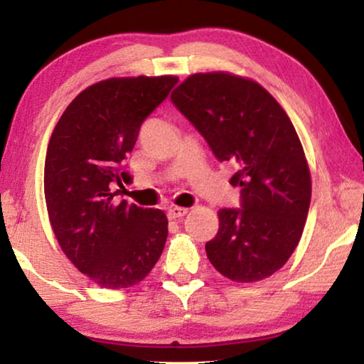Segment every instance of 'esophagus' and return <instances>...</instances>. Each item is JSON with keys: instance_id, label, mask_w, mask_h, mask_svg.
I'll return each instance as SVG.
<instances>
[{"instance_id": "34e87169", "label": "esophagus", "mask_w": 364, "mask_h": 364, "mask_svg": "<svg viewBox=\"0 0 364 364\" xmlns=\"http://www.w3.org/2000/svg\"><path fill=\"white\" fill-rule=\"evenodd\" d=\"M187 208L183 207H172L171 210H168V218L171 220H177V218H182L183 215H187Z\"/></svg>"}]
</instances>
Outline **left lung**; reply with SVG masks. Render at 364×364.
<instances>
[{"mask_svg":"<svg viewBox=\"0 0 364 364\" xmlns=\"http://www.w3.org/2000/svg\"><path fill=\"white\" fill-rule=\"evenodd\" d=\"M172 102L202 134L213 156L232 162L240 208H220L218 232L205 243L223 277L250 283L285 265L300 242L311 178L290 117L260 84L228 73L192 74Z\"/></svg>","mask_w":364,"mask_h":364,"instance_id":"1","label":"left lung"}]
</instances>
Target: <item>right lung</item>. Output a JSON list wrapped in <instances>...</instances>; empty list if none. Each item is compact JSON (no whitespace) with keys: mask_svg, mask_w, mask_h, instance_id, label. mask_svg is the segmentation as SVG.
<instances>
[{"mask_svg":"<svg viewBox=\"0 0 364 364\" xmlns=\"http://www.w3.org/2000/svg\"><path fill=\"white\" fill-rule=\"evenodd\" d=\"M177 82L139 76L92 84L69 104L49 139L44 197L54 235L74 267L104 288L142 282L166 245V213L116 203L112 188L132 182L127 154Z\"/></svg>","mask_w":364,"mask_h":364,"instance_id":"right-lung-1","label":"right lung"}]
</instances>
